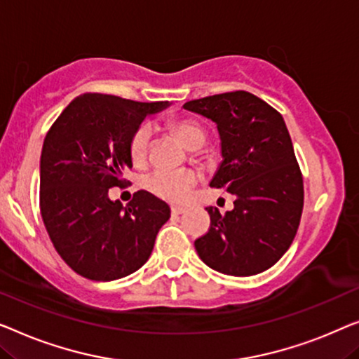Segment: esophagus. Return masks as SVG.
I'll use <instances>...</instances> for the list:
<instances>
[{
  "label": "esophagus",
  "mask_w": 359,
  "mask_h": 359,
  "mask_svg": "<svg viewBox=\"0 0 359 359\" xmlns=\"http://www.w3.org/2000/svg\"><path fill=\"white\" fill-rule=\"evenodd\" d=\"M184 208H182V206H175V205H172V206H170V213H172L174 216H177V215H182V213H184Z\"/></svg>",
  "instance_id": "34e87169"
}]
</instances>
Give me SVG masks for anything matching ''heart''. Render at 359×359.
<instances>
[{
  "label": "heart",
  "instance_id": "b5f03b06",
  "mask_svg": "<svg viewBox=\"0 0 359 359\" xmlns=\"http://www.w3.org/2000/svg\"><path fill=\"white\" fill-rule=\"evenodd\" d=\"M168 128L177 136L187 148L196 149L205 144L206 130L195 118H174L168 122ZM151 125L148 122L140 123L133 130L128 141V151L133 163L141 164L148 156L151 143ZM196 182V174L190 169L170 170V169H156L144 179V189L158 198L168 201H185L189 198L191 187Z\"/></svg>",
  "mask_w": 359,
  "mask_h": 359
}]
</instances>
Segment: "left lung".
Masks as SVG:
<instances>
[{
	"label": "left lung",
	"mask_w": 359,
	"mask_h": 359,
	"mask_svg": "<svg viewBox=\"0 0 359 359\" xmlns=\"http://www.w3.org/2000/svg\"><path fill=\"white\" fill-rule=\"evenodd\" d=\"M184 109L218 125L221 163L210 187L236 196L234 210L206 208L210 229L195 241L210 269L250 276L278 262L294 239L304 184L281 114L247 90L189 100Z\"/></svg>",
	"instance_id": "1"
}]
</instances>
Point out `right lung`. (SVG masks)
Wrapping results in <instances>:
<instances>
[{
	"mask_svg": "<svg viewBox=\"0 0 359 359\" xmlns=\"http://www.w3.org/2000/svg\"><path fill=\"white\" fill-rule=\"evenodd\" d=\"M164 107L168 100L88 93L68 104L45 136L40 215L55 250L84 278L112 281L133 273L170 218L168 203L149 191H136L127 206L109 198V189L127 184L133 130Z\"/></svg>",
	"mask_w": 359,
	"mask_h": 359,
	"instance_id": "1",
	"label": "right lung"
}]
</instances>
